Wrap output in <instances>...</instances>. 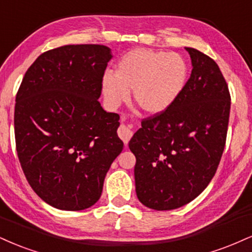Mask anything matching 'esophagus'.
Masks as SVG:
<instances>
[{
    "mask_svg": "<svg viewBox=\"0 0 252 252\" xmlns=\"http://www.w3.org/2000/svg\"><path fill=\"white\" fill-rule=\"evenodd\" d=\"M118 136H120L121 139L124 142V144H128L129 139L131 138L132 136V130L129 126H126V124H122L118 129Z\"/></svg>",
    "mask_w": 252,
    "mask_h": 252,
    "instance_id": "obj_1",
    "label": "esophagus"
}]
</instances>
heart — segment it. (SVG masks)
Segmentation results:
<instances>
[{
    "instance_id": "b5f03b06",
    "label": "heart",
    "mask_w": 252,
    "mask_h": 252,
    "mask_svg": "<svg viewBox=\"0 0 252 252\" xmlns=\"http://www.w3.org/2000/svg\"><path fill=\"white\" fill-rule=\"evenodd\" d=\"M188 76L189 66L180 54L136 48L121 57L116 74L102 75L101 90L105 104L115 109L128 101L132 89L135 102L144 113L158 115L175 104Z\"/></svg>"
}]
</instances>
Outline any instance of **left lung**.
Listing matches in <instances>:
<instances>
[{"label":"left lung","mask_w":252,"mask_h":252,"mask_svg":"<svg viewBox=\"0 0 252 252\" xmlns=\"http://www.w3.org/2000/svg\"><path fill=\"white\" fill-rule=\"evenodd\" d=\"M186 49L192 70L183 93L164 113L142 121L129 142L136 195L154 210L195 199L213 180L225 145L231 104L226 82L213 59Z\"/></svg>","instance_id":"8db88e82"}]
</instances>
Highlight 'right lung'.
<instances>
[{
    "mask_svg": "<svg viewBox=\"0 0 252 252\" xmlns=\"http://www.w3.org/2000/svg\"><path fill=\"white\" fill-rule=\"evenodd\" d=\"M111 49L70 44L45 51L30 65L16 95L14 126L21 166L32 190L66 211L98 201L122 153L120 116L98 102Z\"/></svg>",
    "mask_w": 252,
    "mask_h": 252,
    "instance_id": "add662e5",
    "label": "right lung"
}]
</instances>
